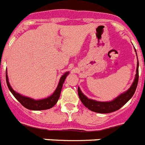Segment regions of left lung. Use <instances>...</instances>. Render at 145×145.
Returning <instances> with one entry per match:
<instances>
[{
	"mask_svg": "<svg viewBox=\"0 0 145 145\" xmlns=\"http://www.w3.org/2000/svg\"><path fill=\"white\" fill-rule=\"evenodd\" d=\"M138 80H139V61L137 62L136 78L134 79L132 86L130 87V88L127 91L120 94L112 102H97L95 100L88 99L85 95H84V93H82L79 88H78V93L79 98L82 103L90 110L99 112V113H110V112H114V111H116L121 108L133 97L134 92L137 89V87Z\"/></svg>",
	"mask_w": 145,
	"mask_h": 145,
	"instance_id": "1",
	"label": "left lung"
}]
</instances>
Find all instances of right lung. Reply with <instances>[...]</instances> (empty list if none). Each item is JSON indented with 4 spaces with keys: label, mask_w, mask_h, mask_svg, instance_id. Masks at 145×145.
I'll return each mask as SVG.
<instances>
[{
    "label": "right lung",
    "mask_w": 145,
    "mask_h": 145,
    "mask_svg": "<svg viewBox=\"0 0 145 145\" xmlns=\"http://www.w3.org/2000/svg\"><path fill=\"white\" fill-rule=\"evenodd\" d=\"M68 73L69 72H66V73L64 74L61 77L58 86H57V89L55 90V91L54 92V93L52 96H50L48 98L43 99H40V100H35V99L29 98V97H23V96L20 95V93L15 92L13 90L12 88L10 86L9 83H8V75L6 72V84H7L8 88H9L10 91L14 95V97L21 103L22 105L26 107L27 109L32 110H47V109L52 108V107H54L56 105V103L58 101L59 98L62 85H63L65 78H66L67 75H68Z\"/></svg>",
    "instance_id": "1"
}]
</instances>
